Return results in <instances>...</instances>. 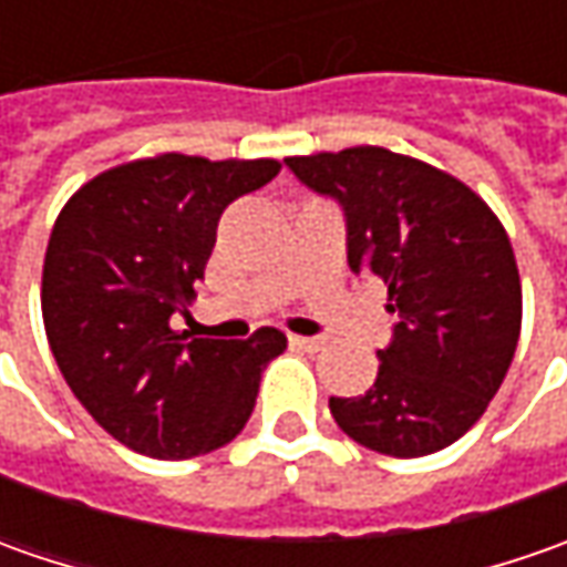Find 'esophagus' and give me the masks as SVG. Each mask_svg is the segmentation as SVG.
Returning <instances> with one entry per match:
<instances>
[{"mask_svg":"<svg viewBox=\"0 0 567 567\" xmlns=\"http://www.w3.org/2000/svg\"><path fill=\"white\" fill-rule=\"evenodd\" d=\"M290 343H293L296 350H306V353H318V350H324V340L321 338H299V334H290Z\"/></svg>","mask_w":567,"mask_h":567,"instance_id":"34e87169","label":"esophagus"}]
</instances>
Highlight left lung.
<instances>
[{"instance_id": "obj_1", "label": "left lung", "mask_w": 567, "mask_h": 567, "mask_svg": "<svg viewBox=\"0 0 567 567\" xmlns=\"http://www.w3.org/2000/svg\"><path fill=\"white\" fill-rule=\"evenodd\" d=\"M302 186L338 198L347 261L388 287L394 338L375 384L331 398L362 447L423 457L457 442L508 375L520 338V274L502 220L451 173L388 147L287 157Z\"/></svg>"}]
</instances>
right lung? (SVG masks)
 Here are the masks:
<instances>
[{"label":"right lung","instance_id":"obj_1","mask_svg":"<svg viewBox=\"0 0 567 567\" xmlns=\"http://www.w3.org/2000/svg\"><path fill=\"white\" fill-rule=\"evenodd\" d=\"M277 161L157 154L113 166L55 217L43 258V328L62 379L116 442L186 461L249 423L277 328L188 340L169 328L195 299L229 202L268 186Z\"/></svg>","mask_w":567,"mask_h":567}]
</instances>
